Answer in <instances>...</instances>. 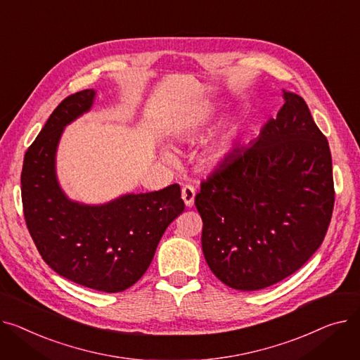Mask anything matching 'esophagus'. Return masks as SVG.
Masks as SVG:
<instances>
[{"label": "esophagus", "mask_w": 360, "mask_h": 360, "mask_svg": "<svg viewBox=\"0 0 360 360\" xmlns=\"http://www.w3.org/2000/svg\"><path fill=\"white\" fill-rule=\"evenodd\" d=\"M195 196H196V190H195V187L192 184L183 186V188H181V198H183L186 206L192 207L195 205Z\"/></svg>", "instance_id": "1"}]
</instances>
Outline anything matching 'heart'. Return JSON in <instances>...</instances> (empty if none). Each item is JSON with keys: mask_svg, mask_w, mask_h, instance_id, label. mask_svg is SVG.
Here are the masks:
<instances>
[{"mask_svg": "<svg viewBox=\"0 0 360 360\" xmlns=\"http://www.w3.org/2000/svg\"><path fill=\"white\" fill-rule=\"evenodd\" d=\"M212 120V112L210 110H200L198 113H193L187 116L186 119H183L177 126H176V136L180 141H193L196 139L206 128L207 124ZM226 139H221L218 141L209 151V157L212 160H219L225 151H226ZM167 157H170L167 154Z\"/></svg>", "mask_w": 360, "mask_h": 360, "instance_id": "b5f03b06", "label": "heart"}]
</instances>
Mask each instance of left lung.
I'll use <instances>...</instances> for the list:
<instances>
[{"mask_svg":"<svg viewBox=\"0 0 360 360\" xmlns=\"http://www.w3.org/2000/svg\"><path fill=\"white\" fill-rule=\"evenodd\" d=\"M283 100L276 119L202 180L195 198L206 263L232 289L259 290L290 276L320 248L331 221L328 141L302 97Z\"/></svg>","mask_w":360,"mask_h":360,"instance_id":"left-lung-1","label":"left lung"}]
</instances>
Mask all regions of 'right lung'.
Masks as SVG:
<instances>
[{
  "instance_id": "add662e5",
  "label": "right lung",
  "mask_w": 360,
  "mask_h": 360,
  "mask_svg": "<svg viewBox=\"0 0 360 360\" xmlns=\"http://www.w3.org/2000/svg\"><path fill=\"white\" fill-rule=\"evenodd\" d=\"M93 90L63 98L27 148L21 200L32 240L59 276L101 292H122L150 267L167 226L184 210L180 186L86 206L62 193L55 153L63 126L91 108Z\"/></svg>"
}]
</instances>
